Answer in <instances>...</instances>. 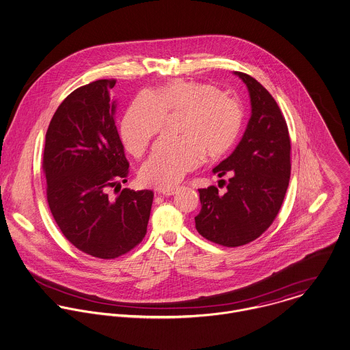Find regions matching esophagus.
Instances as JSON below:
<instances>
[{"instance_id": "obj_1", "label": "esophagus", "mask_w": 350, "mask_h": 350, "mask_svg": "<svg viewBox=\"0 0 350 350\" xmlns=\"http://www.w3.org/2000/svg\"><path fill=\"white\" fill-rule=\"evenodd\" d=\"M176 191H178V187H171V189H163V190H160V193H163V195H165V196H170V195H174V193H176Z\"/></svg>"}]
</instances>
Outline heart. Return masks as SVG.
I'll list each match as a JSON object with an SVG mask.
<instances>
[{
	"instance_id": "1",
	"label": "heart",
	"mask_w": 350,
	"mask_h": 350,
	"mask_svg": "<svg viewBox=\"0 0 350 350\" xmlns=\"http://www.w3.org/2000/svg\"><path fill=\"white\" fill-rule=\"evenodd\" d=\"M170 113L185 112L179 136H163L139 170L140 180L152 187L170 189L199 164L206 154L215 159L228 152L243 128L242 104L219 87L200 81H172L155 94L136 96L123 116L120 135L135 157L164 128Z\"/></svg>"
}]
</instances>
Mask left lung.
<instances>
[{
    "instance_id": "obj_1",
    "label": "left lung",
    "mask_w": 350,
    "mask_h": 350,
    "mask_svg": "<svg viewBox=\"0 0 350 350\" xmlns=\"http://www.w3.org/2000/svg\"><path fill=\"white\" fill-rule=\"evenodd\" d=\"M234 73L249 90L252 118L234 152L213 170L226 191L199 189L202 208L195 217L198 232L226 247L247 245L271 226L291 170L288 129L277 101L254 77Z\"/></svg>"
}]
</instances>
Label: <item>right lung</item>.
Returning <instances> with one entry per match:
<instances>
[{"instance_id": "obj_1", "label": "right lung", "mask_w": 350, "mask_h": 350, "mask_svg": "<svg viewBox=\"0 0 350 350\" xmlns=\"http://www.w3.org/2000/svg\"><path fill=\"white\" fill-rule=\"evenodd\" d=\"M116 80H96L64 98L45 135L42 171L46 199L64 237L80 252L113 259L147 232L154 192L109 189L127 182L124 147L115 126Z\"/></svg>"}]
</instances>
